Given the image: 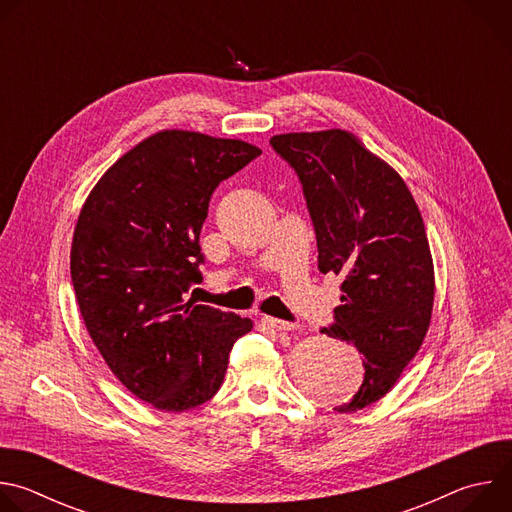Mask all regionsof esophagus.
Here are the masks:
<instances>
[{
    "label": "esophagus",
    "instance_id": "1",
    "mask_svg": "<svg viewBox=\"0 0 512 512\" xmlns=\"http://www.w3.org/2000/svg\"><path fill=\"white\" fill-rule=\"evenodd\" d=\"M263 324H265L269 330H273V332H289V330H294V324L277 320V318H271V316H265V318H263Z\"/></svg>",
    "mask_w": 512,
    "mask_h": 512
}]
</instances>
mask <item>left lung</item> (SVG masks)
<instances>
[{"label": "left lung", "mask_w": 512, "mask_h": 512, "mask_svg": "<svg viewBox=\"0 0 512 512\" xmlns=\"http://www.w3.org/2000/svg\"><path fill=\"white\" fill-rule=\"evenodd\" d=\"M273 150L296 170L318 241V269L342 279L322 334L364 356L358 393L334 411L385 397L429 330L435 277L421 212L403 178L346 129L281 133Z\"/></svg>", "instance_id": "left-lung-1"}]
</instances>
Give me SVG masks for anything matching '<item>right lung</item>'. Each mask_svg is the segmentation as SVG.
<instances>
[{"mask_svg": "<svg viewBox=\"0 0 512 512\" xmlns=\"http://www.w3.org/2000/svg\"><path fill=\"white\" fill-rule=\"evenodd\" d=\"M261 156L241 139L164 129L123 154L87 196L72 235L81 316L111 373L160 411L221 389L249 318L184 302L198 283L200 231L214 188Z\"/></svg>", "mask_w": 512, "mask_h": 512, "instance_id": "1", "label": "right lung"}]
</instances>
